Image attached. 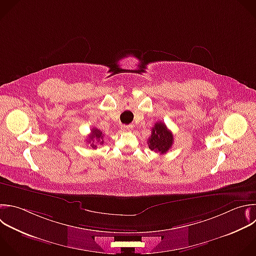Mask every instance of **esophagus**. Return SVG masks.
Returning a JSON list of instances; mask_svg holds the SVG:
<instances>
[{
    "mask_svg": "<svg viewBox=\"0 0 256 256\" xmlns=\"http://www.w3.org/2000/svg\"><path fill=\"white\" fill-rule=\"evenodd\" d=\"M132 130V124H128V126L124 124V126H122V130H124V132H130Z\"/></svg>",
    "mask_w": 256,
    "mask_h": 256,
    "instance_id": "obj_1",
    "label": "esophagus"
}]
</instances>
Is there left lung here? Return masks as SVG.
Segmentation results:
<instances>
[{"instance_id":"left-lung-1","label":"left lung","mask_w":256,"mask_h":256,"mask_svg":"<svg viewBox=\"0 0 256 256\" xmlns=\"http://www.w3.org/2000/svg\"><path fill=\"white\" fill-rule=\"evenodd\" d=\"M174 142L173 134L170 132L164 122H158L152 128V134L148 140V148L156 152L166 154L172 148Z\"/></svg>"}]
</instances>
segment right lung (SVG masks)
Returning a JSON list of instances; mask_svg holds the SVG:
<instances>
[{
  "label": "right lung",
  "instance_id": "add662e5",
  "mask_svg": "<svg viewBox=\"0 0 256 256\" xmlns=\"http://www.w3.org/2000/svg\"><path fill=\"white\" fill-rule=\"evenodd\" d=\"M96 140L98 144H104V134H102V132L98 128H94L92 130V134H90V136L88 138V142H90L92 148H96V144H94Z\"/></svg>",
  "mask_w": 256,
  "mask_h": 256
}]
</instances>
